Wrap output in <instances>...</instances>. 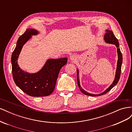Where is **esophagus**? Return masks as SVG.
I'll return each mask as SVG.
<instances>
[{
	"label": "esophagus",
	"instance_id": "34e87169",
	"mask_svg": "<svg viewBox=\"0 0 132 132\" xmlns=\"http://www.w3.org/2000/svg\"><path fill=\"white\" fill-rule=\"evenodd\" d=\"M70 59L71 60V61H75V60H76V57H75V55H71L70 57Z\"/></svg>",
	"mask_w": 132,
	"mask_h": 132
}]
</instances>
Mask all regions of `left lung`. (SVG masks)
I'll return each mask as SVG.
<instances>
[{
  "label": "left lung",
  "instance_id": "8db88e82",
  "mask_svg": "<svg viewBox=\"0 0 132 132\" xmlns=\"http://www.w3.org/2000/svg\"><path fill=\"white\" fill-rule=\"evenodd\" d=\"M107 33L105 34V39L106 42L107 43H112L114 44V45H116V46L117 48V53H118V63H117V70H116V77L114 80L112 84L109 88H108L106 90H105L103 93H102L101 94L99 95H94V94H91L88 93H87L84 90L82 89H81V87L80 86V83H79V79L78 77V75H79V71L78 70H77V82H78V85L79 89L80 90V91L82 92V93L85 94L86 95H88V96H101L107 93V92H109L111 89H112L113 87L117 84L118 83L119 78H120V76H121V67H122V53L121 52L120 48H119V42L118 39L117 38L115 37V36L114 35L113 32L112 31H109V30H106Z\"/></svg>",
  "mask_w": 132,
  "mask_h": 132
}]
</instances>
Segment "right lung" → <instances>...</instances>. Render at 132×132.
<instances>
[{
  "instance_id": "1",
  "label": "right lung",
  "mask_w": 132,
  "mask_h": 132,
  "mask_svg": "<svg viewBox=\"0 0 132 132\" xmlns=\"http://www.w3.org/2000/svg\"><path fill=\"white\" fill-rule=\"evenodd\" d=\"M37 33L34 29H27L19 38L16 46L11 55L12 74L16 85L25 93L30 96L43 97L53 93L59 71L66 64L68 59H49L43 68L34 74H30L21 70L17 63L19 55L23 45L31 37V35Z\"/></svg>"
}]
</instances>
